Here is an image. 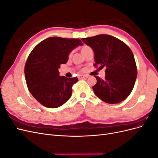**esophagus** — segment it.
<instances>
[{"label": "esophagus", "instance_id": "34e87169", "mask_svg": "<svg viewBox=\"0 0 158 158\" xmlns=\"http://www.w3.org/2000/svg\"><path fill=\"white\" fill-rule=\"evenodd\" d=\"M78 78L79 79H82V78H85V77H88V76H85V75H78Z\"/></svg>", "mask_w": 158, "mask_h": 158}]
</instances>
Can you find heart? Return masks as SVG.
Listing matches in <instances>:
<instances>
[{"label":"heart","instance_id":"1","mask_svg":"<svg viewBox=\"0 0 158 158\" xmlns=\"http://www.w3.org/2000/svg\"><path fill=\"white\" fill-rule=\"evenodd\" d=\"M88 47H88V46H84V47H82V50H81V51H82V52H83L85 49H88Z\"/></svg>","mask_w":158,"mask_h":158}]
</instances>
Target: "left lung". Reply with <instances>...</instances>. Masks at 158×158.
Instances as JSON below:
<instances>
[{
    "label": "left lung",
    "mask_w": 158,
    "mask_h": 158,
    "mask_svg": "<svg viewBox=\"0 0 158 158\" xmlns=\"http://www.w3.org/2000/svg\"><path fill=\"white\" fill-rule=\"evenodd\" d=\"M94 52L95 67H106V76H95L97 83L94 92L107 103L125 100L134 88L137 77L136 62L131 49L123 41L112 35L102 34L82 38Z\"/></svg>",
    "instance_id": "8db88e82"
}]
</instances>
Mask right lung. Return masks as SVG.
Returning a JSON list of instances; mask_svg holds the SVG:
<instances>
[{
    "label": "right lung",
    "mask_w": 158,
    "mask_h": 158,
    "mask_svg": "<svg viewBox=\"0 0 158 158\" xmlns=\"http://www.w3.org/2000/svg\"><path fill=\"white\" fill-rule=\"evenodd\" d=\"M82 45L79 39L51 37L37 44L28 56L24 69L27 86L44 106L59 107L71 97L72 87L78 79L59 76V69L67 63L71 51Z\"/></svg>",
    "instance_id": "obj_1"
}]
</instances>
